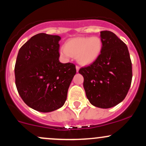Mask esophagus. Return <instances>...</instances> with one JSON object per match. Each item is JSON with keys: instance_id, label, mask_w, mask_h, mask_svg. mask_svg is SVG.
I'll return each instance as SVG.
<instances>
[{"instance_id": "esophagus-1", "label": "esophagus", "mask_w": 146, "mask_h": 146, "mask_svg": "<svg viewBox=\"0 0 146 146\" xmlns=\"http://www.w3.org/2000/svg\"><path fill=\"white\" fill-rule=\"evenodd\" d=\"M79 69H80V66L77 65V66H76V71H77V72L79 71Z\"/></svg>"}]
</instances>
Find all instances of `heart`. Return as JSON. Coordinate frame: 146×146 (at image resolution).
I'll return each mask as SVG.
<instances>
[{
	"instance_id": "obj_1",
	"label": "heart",
	"mask_w": 146,
	"mask_h": 146,
	"mask_svg": "<svg viewBox=\"0 0 146 146\" xmlns=\"http://www.w3.org/2000/svg\"><path fill=\"white\" fill-rule=\"evenodd\" d=\"M102 48V42L98 36L78 37L65 43V49L61 50V54L66 57L76 56L79 63L88 65L98 59Z\"/></svg>"
}]
</instances>
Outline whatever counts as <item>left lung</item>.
I'll return each instance as SVG.
<instances>
[{
	"label": "left lung",
	"mask_w": 146,
	"mask_h": 146,
	"mask_svg": "<svg viewBox=\"0 0 146 146\" xmlns=\"http://www.w3.org/2000/svg\"><path fill=\"white\" fill-rule=\"evenodd\" d=\"M101 53L79 73L84 77V88L91 104L109 108L124 100L131 85L132 62L126 44L109 31L100 32Z\"/></svg>",
	"instance_id": "left-lung-1"
}]
</instances>
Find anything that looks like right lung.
Returning <instances> with one entry per match:
<instances>
[{
	"instance_id": "obj_1",
	"label": "right lung",
	"mask_w": 146,
	"mask_h": 146,
	"mask_svg": "<svg viewBox=\"0 0 146 146\" xmlns=\"http://www.w3.org/2000/svg\"><path fill=\"white\" fill-rule=\"evenodd\" d=\"M60 36L41 33L25 42L15 64V82L28 106L48 113L61 108L76 73L74 64L59 61Z\"/></svg>"
}]
</instances>
